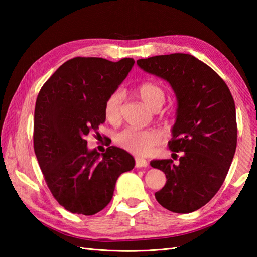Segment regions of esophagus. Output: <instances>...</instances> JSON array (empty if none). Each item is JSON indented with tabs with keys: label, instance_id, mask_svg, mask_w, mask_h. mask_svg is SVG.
Returning <instances> with one entry per match:
<instances>
[{
	"label": "esophagus",
	"instance_id": "obj_1",
	"mask_svg": "<svg viewBox=\"0 0 257 257\" xmlns=\"http://www.w3.org/2000/svg\"><path fill=\"white\" fill-rule=\"evenodd\" d=\"M148 166V162L143 158H136V168H145Z\"/></svg>",
	"mask_w": 257,
	"mask_h": 257
}]
</instances>
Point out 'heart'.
Listing matches in <instances>:
<instances>
[{
	"label": "heart",
	"mask_w": 257,
	"mask_h": 257,
	"mask_svg": "<svg viewBox=\"0 0 257 257\" xmlns=\"http://www.w3.org/2000/svg\"><path fill=\"white\" fill-rule=\"evenodd\" d=\"M138 96L151 110H159L166 100V92L160 86L146 83L138 88ZM123 94L121 90H114L107 97L103 106L105 117L110 122H117L121 116ZM161 141V136L157 130H139L125 128L116 135V143L123 149L135 155L147 156Z\"/></svg>",
	"instance_id": "obj_1"
}]
</instances>
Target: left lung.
<instances>
[{
	"label": "left lung",
	"instance_id": "1",
	"mask_svg": "<svg viewBox=\"0 0 257 257\" xmlns=\"http://www.w3.org/2000/svg\"><path fill=\"white\" fill-rule=\"evenodd\" d=\"M137 64L167 80L178 102L169 148L172 155L182 151V156L178 165L171 159L150 162L167 177L156 199L174 213L199 210L220 190L235 154L236 112L231 91L214 70L189 54L143 58Z\"/></svg>",
	"mask_w": 257,
	"mask_h": 257
}]
</instances>
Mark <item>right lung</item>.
<instances>
[{"label":"right lung","instance_id":"add662e5","mask_svg":"<svg viewBox=\"0 0 257 257\" xmlns=\"http://www.w3.org/2000/svg\"><path fill=\"white\" fill-rule=\"evenodd\" d=\"M135 64L75 57L43 85L34 112V151L54 198L72 213L94 215L111 201L119 176L133 170L134 157L110 146L89 150L86 136L106 120L103 106Z\"/></svg>","mask_w":257,"mask_h":257}]
</instances>
